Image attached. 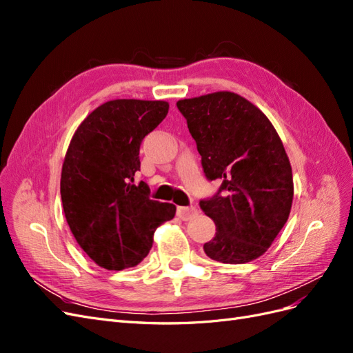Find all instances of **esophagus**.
<instances>
[{
  "label": "esophagus",
  "instance_id": "1",
  "mask_svg": "<svg viewBox=\"0 0 353 353\" xmlns=\"http://www.w3.org/2000/svg\"><path fill=\"white\" fill-rule=\"evenodd\" d=\"M199 210L194 206H181L176 209V215L179 219L183 221H190L197 216Z\"/></svg>",
  "mask_w": 353,
  "mask_h": 353
}]
</instances>
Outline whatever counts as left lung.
Masks as SVG:
<instances>
[{"label":"left lung","mask_w":353,"mask_h":353,"mask_svg":"<svg viewBox=\"0 0 353 353\" xmlns=\"http://www.w3.org/2000/svg\"><path fill=\"white\" fill-rule=\"evenodd\" d=\"M216 194L200 208L216 225L203 250L222 263L262 256L284 227L293 203V175L275 128L241 95L219 91L176 103Z\"/></svg>","instance_id":"8db88e82"}]
</instances>
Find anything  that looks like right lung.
Returning <instances> with one entry per match:
<instances>
[{
	"label": "right lung",
	"instance_id": "1",
	"mask_svg": "<svg viewBox=\"0 0 353 353\" xmlns=\"http://www.w3.org/2000/svg\"><path fill=\"white\" fill-rule=\"evenodd\" d=\"M166 101L112 100L90 113L69 144L60 194L69 228L101 268L122 271L140 263L156 228L175 216L172 203L150 199L135 183L140 145L162 122Z\"/></svg>",
	"mask_w": 353,
	"mask_h": 353
}]
</instances>
